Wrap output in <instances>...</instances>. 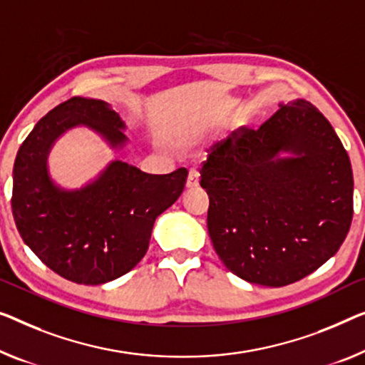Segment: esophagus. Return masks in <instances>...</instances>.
Here are the masks:
<instances>
[{"label": "esophagus", "instance_id": "obj_1", "mask_svg": "<svg viewBox=\"0 0 365 365\" xmlns=\"http://www.w3.org/2000/svg\"><path fill=\"white\" fill-rule=\"evenodd\" d=\"M200 185V172L197 168H192V170L188 172V180H187V187L188 188H197Z\"/></svg>", "mask_w": 365, "mask_h": 365}]
</instances>
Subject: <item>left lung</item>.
I'll return each mask as SVG.
<instances>
[{
  "mask_svg": "<svg viewBox=\"0 0 365 365\" xmlns=\"http://www.w3.org/2000/svg\"><path fill=\"white\" fill-rule=\"evenodd\" d=\"M280 151L292 155L280 158ZM200 173L215 251L251 284L302 280L333 257L349 232V155L309 101L280 105L259 129L232 130L210 149Z\"/></svg>",
  "mask_w": 365,
  "mask_h": 365,
  "instance_id": "left-lung-1",
  "label": "left lung"
}]
</instances>
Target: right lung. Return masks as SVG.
<instances>
[{
    "label": "right lung",
    "mask_w": 365,
    "mask_h": 365,
    "mask_svg": "<svg viewBox=\"0 0 365 365\" xmlns=\"http://www.w3.org/2000/svg\"><path fill=\"white\" fill-rule=\"evenodd\" d=\"M75 126L96 130L114 149L128 140L106 101L73 96L61 103L18 150L11 208L23 241L48 269L75 284L101 285L140 262L155 217L180 197L188 170L150 175L114 160L86 187L62 190L48 177L47 155L58 135Z\"/></svg>",
    "instance_id": "right-lung-1"
}]
</instances>
